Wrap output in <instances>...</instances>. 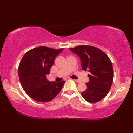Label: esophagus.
Returning a JSON list of instances; mask_svg holds the SVG:
<instances>
[{
    "label": "esophagus",
    "instance_id": "esophagus-1",
    "mask_svg": "<svg viewBox=\"0 0 133 133\" xmlns=\"http://www.w3.org/2000/svg\"><path fill=\"white\" fill-rule=\"evenodd\" d=\"M75 80V82H77V83H80L81 82H80V80Z\"/></svg>",
    "mask_w": 133,
    "mask_h": 133
}]
</instances>
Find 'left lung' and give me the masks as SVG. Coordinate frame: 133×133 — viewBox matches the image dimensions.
<instances>
[{
    "label": "left lung",
    "mask_w": 133,
    "mask_h": 133,
    "mask_svg": "<svg viewBox=\"0 0 133 133\" xmlns=\"http://www.w3.org/2000/svg\"><path fill=\"white\" fill-rule=\"evenodd\" d=\"M69 50L79 56L83 70H88L89 82L82 95L87 102L94 103L106 96L113 80L112 63L102 50L91 46L82 45Z\"/></svg>",
    "instance_id": "1"
}]
</instances>
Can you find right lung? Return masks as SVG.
I'll list each match as a JSON object with an SVG mask.
<instances>
[{
  "label": "right lung",
  "mask_w": 133,
  "mask_h": 133,
  "mask_svg": "<svg viewBox=\"0 0 133 133\" xmlns=\"http://www.w3.org/2000/svg\"><path fill=\"white\" fill-rule=\"evenodd\" d=\"M63 50L38 47L28 51L22 58L18 68L20 82L24 91L34 100L49 102L62 90L65 81L49 82L46 76Z\"/></svg>",
  "instance_id": "right-lung-1"
}]
</instances>
